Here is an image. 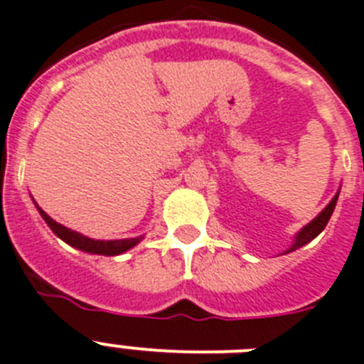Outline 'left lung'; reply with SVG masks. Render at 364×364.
<instances>
[{
  "instance_id": "1",
  "label": "left lung",
  "mask_w": 364,
  "mask_h": 364,
  "mask_svg": "<svg viewBox=\"0 0 364 364\" xmlns=\"http://www.w3.org/2000/svg\"><path fill=\"white\" fill-rule=\"evenodd\" d=\"M337 199H338V193L333 197V200L329 204H327L326 208L318 214L316 219H312L311 223L307 225V227H303L301 230H299V234L296 236V242H294V245L290 249H288L287 253H290V251H294V249L301 247V245H305V243H309L311 240H314L318 236V234L322 232L323 229H326L327 221H329V218H331L333 210H335V204H337Z\"/></svg>"
}]
</instances>
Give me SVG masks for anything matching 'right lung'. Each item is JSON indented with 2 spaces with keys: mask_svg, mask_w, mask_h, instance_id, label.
Instances as JSON below:
<instances>
[{
  "mask_svg": "<svg viewBox=\"0 0 364 364\" xmlns=\"http://www.w3.org/2000/svg\"><path fill=\"white\" fill-rule=\"evenodd\" d=\"M38 212H41L42 219L46 221L48 227L53 230L55 236H59L63 242H67L68 245H72V247L85 251V253L107 255V257H113V255H121L124 253V251H128V249H132L134 245H137L141 240V238H130V240H109V242H102V240L87 238V236H83V234L67 229V227H63V225H59L57 221H53V219L50 218V215H48L42 208H38Z\"/></svg>",
  "mask_w": 364,
  "mask_h": 364,
  "instance_id": "obj_1",
  "label": "right lung"
}]
</instances>
